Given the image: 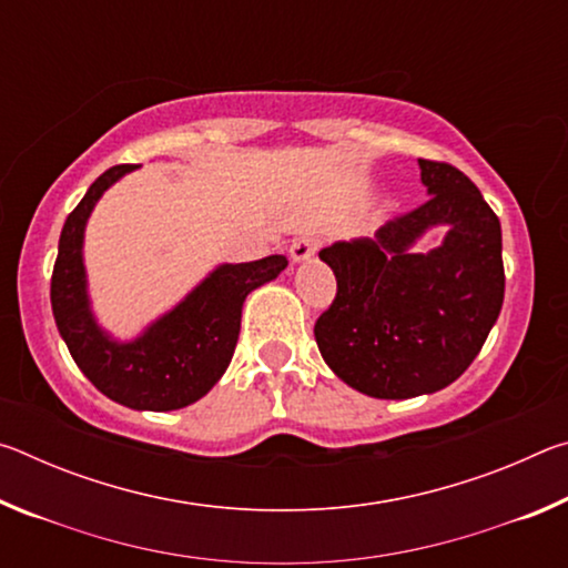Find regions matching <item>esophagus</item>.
Segmentation results:
<instances>
[{
	"label": "esophagus",
	"mask_w": 568,
	"mask_h": 568,
	"mask_svg": "<svg viewBox=\"0 0 568 568\" xmlns=\"http://www.w3.org/2000/svg\"><path fill=\"white\" fill-rule=\"evenodd\" d=\"M318 245H321L318 240L311 237V235L293 240V245H291V261H293V263L311 261V257H313L315 253H318Z\"/></svg>",
	"instance_id": "1"
}]
</instances>
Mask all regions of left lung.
<instances>
[{"mask_svg": "<svg viewBox=\"0 0 568 568\" xmlns=\"http://www.w3.org/2000/svg\"><path fill=\"white\" fill-rule=\"evenodd\" d=\"M428 200L373 237L321 250L338 281L315 323L328 368L371 398L436 393L464 373L504 305L501 223L478 187L446 162L418 160ZM434 226L442 245L415 253Z\"/></svg>", "mask_w": 568, "mask_h": 568, "instance_id": "obj_1", "label": "left lung"}]
</instances>
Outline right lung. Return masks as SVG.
I'll use <instances>...</instances> for the list:
<instances>
[{"instance_id": "right-lung-1", "label": "right lung", "mask_w": 568, "mask_h": 568, "mask_svg": "<svg viewBox=\"0 0 568 568\" xmlns=\"http://www.w3.org/2000/svg\"><path fill=\"white\" fill-rule=\"evenodd\" d=\"M140 165H118L92 182L64 220L52 273L57 331L84 376L110 400L132 410H178L205 396L233 361L245 297L281 275L285 255L223 263L138 338L118 341L92 313L84 271V227L114 182Z\"/></svg>"}]
</instances>
